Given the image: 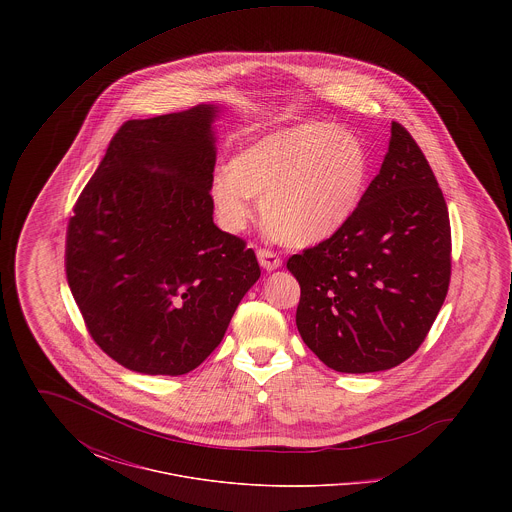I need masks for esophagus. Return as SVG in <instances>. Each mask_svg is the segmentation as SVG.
Returning <instances> with one entry per match:
<instances>
[{
  "label": "esophagus",
  "instance_id": "1",
  "mask_svg": "<svg viewBox=\"0 0 512 512\" xmlns=\"http://www.w3.org/2000/svg\"><path fill=\"white\" fill-rule=\"evenodd\" d=\"M257 259H259V265L265 270H276V268L282 267V259L274 251H268V249H259Z\"/></svg>",
  "mask_w": 512,
  "mask_h": 512
}]
</instances>
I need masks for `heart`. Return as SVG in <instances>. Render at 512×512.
Returning <instances> with one entry per match:
<instances>
[{"label":"heart","instance_id":"heart-1","mask_svg":"<svg viewBox=\"0 0 512 512\" xmlns=\"http://www.w3.org/2000/svg\"><path fill=\"white\" fill-rule=\"evenodd\" d=\"M368 178L363 144L326 122L272 132L213 174L209 197L220 226L240 232L261 197L268 232L288 245L318 244L357 211Z\"/></svg>","mask_w":512,"mask_h":512}]
</instances>
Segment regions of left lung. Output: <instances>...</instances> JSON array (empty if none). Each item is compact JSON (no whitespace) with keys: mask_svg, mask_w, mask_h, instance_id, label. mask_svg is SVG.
<instances>
[{"mask_svg":"<svg viewBox=\"0 0 512 512\" xmlns=\"http://www.w3.org/2000/svg\"><path fill=\"white\" fill-rule=\"evenodd\" d=\"M288 270L301 286L297 330L332 370H388L420 347L449 290L451 226L438 180L399 122L353 217L292 255Z\"/></svg>","mask_w":512,"mask_h":512,"instance_id":"8db88e82","label":"left lung"}]
</instances>
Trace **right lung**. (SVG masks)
Instances as JSON below:
<instances>
[{
    "label": "right lung",
    "instance_id": "add662e5",
    "mask_svg": "<svg viewBox=\"0 0 512 512\" xmlns=\"http://www.w3.org/2000/svg\"><path fill=\"white\" fill-rule=\"evenodd\" d=\"M219 107L126 121L74 205L65 268L90 336L119 365L180 376L219 345L261 268L213 222Z\"/></svg>",
    "mask_w": 512,
    "mask_h": 512
}]
</instances>
